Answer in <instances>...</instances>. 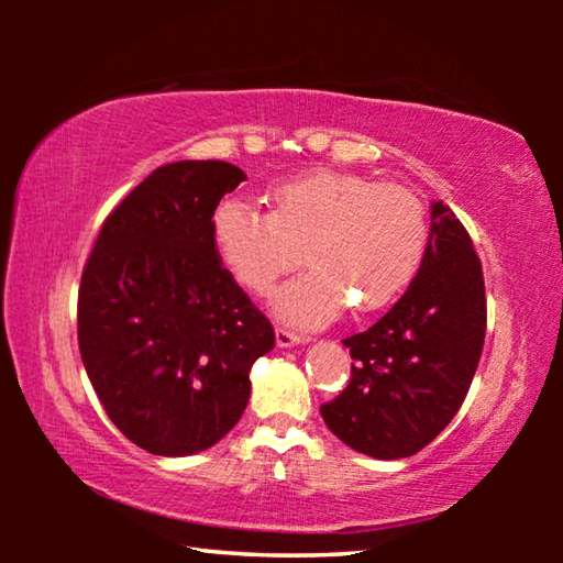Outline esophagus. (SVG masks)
<instances>
[{"label":"esophagus","instance_id":"1","mask_svg":"<svg viewBox=\"0 0 563 563\" xmlns=\"http://www.w3.org/2000/svg\"><path fill=\"white\" fill-rule=\"evenodd\" d=\"M310 338L305 335H298V332L292 330H285V328H278L275 330V342H278V347H295V345H305Z\"/></svg>","mask_w":563,"mask_h":563}]
</instances>
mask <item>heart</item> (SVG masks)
Returning <instances> with one entry per match:
<instances>
[{"mask_svg":"<svg viewBox=\"0 0 563 563\" xmlns=\"http://www.w3.org/2000/svg\"><path fill=\"white\" fill-rule=\"evenodd\" d=\"M273 208L228 198L213 211L216 251L235 280L268 292L283 273L310 268L273 292L285 322L320 328L350 302L357 316L383 310L422 268L430 221L409 188L355 174L316 170L271 190Z\"/></svg>","mask_w":563,"mask_h":563,"instance_id":"b5f03b06","label":"heart"}]
</instances>
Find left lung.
<instances>
[{"label": "left lung", "mask_w": 563, "mask_h": 563, "mask_svg": "<svg viewBox=\"0 0 563 563\" xmlns=\"http://www.w3.org/2000/svg\"><path fill=\"white\" fill-rule=\"evenodd\" d=\"M422 268L373 328L342 345L350 385L320 407L338 440L375 460L417 454L460 412L487 330L482 263L450 206L432 201Z\"/></svg>", "instance_id": "left-lung-1"}]
</instances>
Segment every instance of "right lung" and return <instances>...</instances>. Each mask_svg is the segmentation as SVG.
I'll list each match as a JSON object with an SVG mask.
<instances>
[{"mask_svg":"<svg viewBox=\"0 0 563 563\" xmlns=\"http://www.w3.org/2000/svg\"><path fill=\"white\" fill-rule=\"evenodd\" d=\"M243 178L225 161L156 168L103 221L84 268L81 362L111 422L151 454L223 440L251 397L253 362L275 347L211 233Z\"/></svg>","mask_w":563,"mask_h":563,"instance_id":"1","label":"right lung"}]
</instances>
